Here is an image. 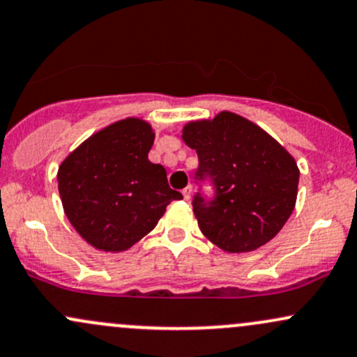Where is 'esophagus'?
I'll list each match as a JSON object with an SVG mask.
<instances>
[{"label":"esophagus","instance_id":"1","mask_svg":"<svg viewBox=\"0 0 357 357\" xmlns=\"http://www.w3.org/2000/svg\"><path fill=\"white\" fill-rule=\"evenodd\" d=\"M182 194H183V199L189 200V199H190V195H192V185H187L185 189L182 190Z\"/></svg>","mask_w":357,"mask_h":357}]
</instances>
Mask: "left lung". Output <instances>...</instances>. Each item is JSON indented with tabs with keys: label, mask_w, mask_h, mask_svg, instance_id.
Returning <instances> with one entry per match:
<instances>
[{
	"label": "left lung",
	"mask_w": 357,
	"mask_h": 357,
	"mask_svg": "<svg viewBox=\"0 0 357 357\" xmlns=\"http://www.w3.org/2000/svg\"><path fill=\"white\" fill-rule=\"evenodd\" d=\"M182 139L197 151V178H211L215 195L192 200L202 234L226 253H250L278 234L297 202L295 158L265 130L221 111L183 126Z\"/></svg>",
	"instance_id": "1"
}]
</instances>
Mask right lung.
Masks as SVG:
<instances>
[{
    "label": "right lung",
    "mask_w": 357,
    "mask_h": 357,
    "mask_svg": "<svg viewBox=\"0 0 357 357\" xmlns=\"http://www.w3.org/2000/svg\"><path fill=\"white\" fill-rule=\"evenodd\" d=\"M150 123L126 118L102 128L59 167L63 212L74 229L99 251L121 253L157 226L172 200L165 168L148 160Z\"/></svg>",
    "instance_id": "add662e5"
}]
</instances>
